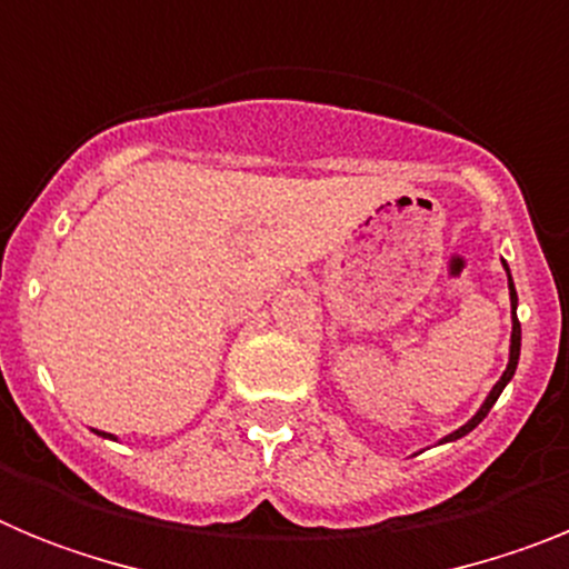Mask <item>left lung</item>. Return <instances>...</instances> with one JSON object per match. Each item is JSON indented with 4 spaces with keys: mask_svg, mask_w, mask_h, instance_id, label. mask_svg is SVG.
<instances>
[{
    "mask_svg": "<svg viewBox=\"0 0 569 569\" xmlns=\"http://www.w3.org/2000/svg\"><path fill=\"white\" fill-rule=\"evenodd\" d=\"M501 264H505V270H507V288H510V308H512L510 361H507V370H505V373H501V379L496 381V385H492V390H490V396H487V399H485V405L479 407V413L472 416V419L467 421V425H461L459 430H453V433H450V436H445V439H441L439 445H447V441L461 439V436L470 433L472 427H479V425H481V419H485V416L490 413V407L496 405V399H499V396H501V390H505V387H507V381L512 379V373H516V367H519V353H521V325H519V316H516V308H519V296H516V284H512V276H510V268H507V261H501Z\"/></svg>",
    "mask_w": 569,
    "mask_h": 569,
    "instance_id": "1",
    "label": "left lung"
}]
</instances>
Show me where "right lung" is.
Wrapping results in <instances>:
<instances>
[{"mask_svg":"<svg viewBox=\"0 0 569 569\" xmlns=\"http://www.w3.org/2000/svg\"><path fill=\"white\" fill-rule=\"evenodd\" d=\"M97 433H99V436H104V439H113V436H110V433H102V430H97Z\"/></svg>","mask_w":569,"mask_h":569,"instance_id":"add662e5","label":"right lung"}]
</instances>
